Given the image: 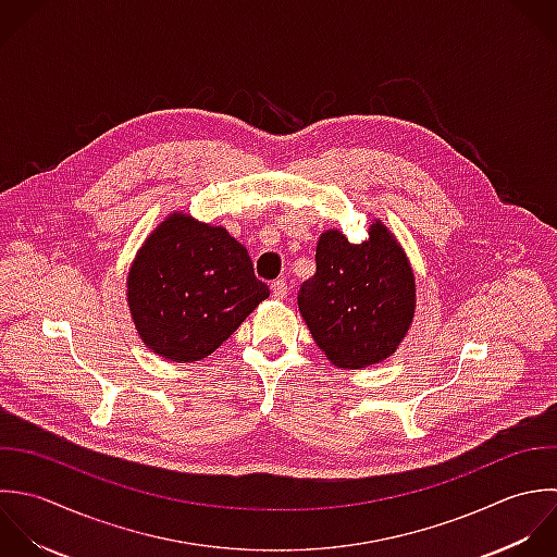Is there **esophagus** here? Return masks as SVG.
Returning <instances> with one entry per match:
<instances>
[{
  "label": "esophagus",
  "instance_id": "34e87169",
  "mask_svg": "<svg viewBox=\"0 0 557 557\" xmlns=\"http://www.w3.org/2000/svg\"><path fill=\"white\" fill-rule=\"evenodd\" d=\"M271 295H273V299H284L286 295H288V286H286V282L284 280H275L273 284H271Z\"/></svg>",
  "mask_w": 557,
  "mask_h": 557
}]
</instances>
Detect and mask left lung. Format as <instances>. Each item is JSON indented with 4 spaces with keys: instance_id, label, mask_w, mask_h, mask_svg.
<instances>
[{
    "instance_id": "8db88e82",
    "label": "left lung",
    "mask_w": 557,
    "mask_h": 557,
    "mask_svg": "<svg viewBox=\"0 0 557 557\" xmlns=\"http://www.w3.org/2000/svg\"><path fill=\"white\" fill-rule=\"evenodd\" d=\"M317 273L299 288V312L327 360L364 369L393 356L408 334L417 284L406 251L382 221L349 243L327 230L317 243Z\"/></svg>"
}]
</instances>
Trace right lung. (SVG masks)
Masks as SVG:
<instances>
[{"instance_id":"right-lung-1","label":"right lung","mask_w":557,"mask_h":557,"mask_svg":"<svg viewBox=\"0 0 557 557\" xmlns=\"http://www.w3.org/2000/svg\"><path fill=\"white\" fill-rule=\"evenodd\" d=\"M269 297L247 249L225 227L169 214L138 249L127 304L140 341L171 362H197Z\"/></svg>"}]
</instances>
